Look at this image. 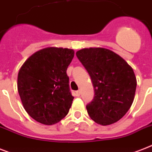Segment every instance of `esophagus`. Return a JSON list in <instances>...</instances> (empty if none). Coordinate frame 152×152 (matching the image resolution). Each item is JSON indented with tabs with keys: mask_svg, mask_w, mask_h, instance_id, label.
I'll return each instance as SVG.
<instances>
[{
	"mask_svg": "<svg viewBox=\"0 0 152 152\" xmlns=\"http://www.w3.org/2000/svg\"><path fill=\"white\" fill-rule=\"evenodd\" d=\"M80 94H81V91H76V95L80 96Z\"/></svg>",
	"mask_w": 152,
	"mask_h": 152,
	"instance_id": "esophagus-1",
	"label": "esophagus"
}]
</instances>
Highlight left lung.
Here are the masks:
<instances>
[{"label": "left lung", "instance_id": "8db88e82", "mask_svg": "<svg viewBox=\"0 0 152 152\" xmlns=\"http://www.w3.org/2000/svg\"><path fill=\"white\" fill-rule=\"evenodd\" d=\"M76 56L91 76L94 89L93 101L87 105L95 123L107 126L122 119L134 102L137 80L126 61L102 48H83Z\"/></svg>", "mask_w": 152, "mask_h": 152}]
</instances>
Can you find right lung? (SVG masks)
Listing matches in <instances>:
<instances>
[{
	"instance_id": "right-lung-1",
	"label": "right lung",
	"mask_w": 152,
	"mask_h": 152,
	"mask_svg": "<svg viewBox=\"0 0 152 152\" xmlns=\"http://www.w3.org/2000/svg\"><path fill=\"white\" fill-rule=\"evenodd\" d=\"M72 49L47 48L29 57L19 69L18 91L25 110L44 125L58 123L69 113L73 101L66 70Z\"/></svg>"
}]
</instances>
